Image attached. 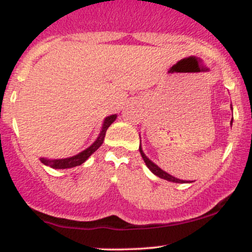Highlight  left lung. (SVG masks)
Here are the masks:
<instances>
[{
	"label": "left lung",
	"instance_id": "8db88e82",
	"mask_svg": "<svg viewBox=\"0 0 252 252\" xmlns=\"http://www.w3.org/2000/svg\"><path fill=\"white\" fill-rule=\"evenodd\" d=\"M231 110H232V106H231ZM232 121H233V118H232V120H231V126H232ZM140 153H141V155H142V158H143L144 162H146L147 167H148V168L150 169V172H152L153 174H155L156 176H158V178L164 179V180L170 181V182H176V184H190V182H193V181L180 180V179L174 178V176H173V175H170L167 172H164L163 169H161L160 167L158 166V164H155L152 160H149V158H147L146 154H144V153H143V149H142V147H141V144H140Z\"/></svg>",
	"mask_w": 252,
	"mask_h": 252
}]
</instances>
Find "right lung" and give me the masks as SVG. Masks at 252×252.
Returning a JSON list of instances; mask_svg holds the SVG:
<instances>
[{
    "mask_svg": "<svg viewBox=\"0 0 252 252\" xmlns=\"http://www.w3.org/2000/svg\"><path fill=\"white\" fill-rule=\"evenodd\" d=\"M116 118H117L116 114L110 115V116L104 118L102 129H100V132L99 135H98V137L96 138V141H94L91 146L88 147L85 150L78 153L77 155L71 156V158H53V160H52V158H40V161H41L45 166H48L54 169H67V168H73V167L80 166V164L85 162L90 156L94 154V153L96 152L100 146H102L104 137H105L106 130H108L109 126H111L115 121H116Z\"/></svg>",
    "mask_w": 252,
    "mask_h": 252,
    "instance_id": "1",
    "label": "right lung"
}]
</instances>
